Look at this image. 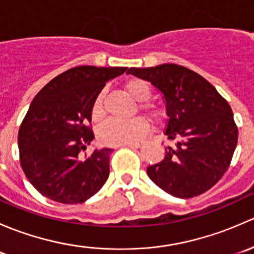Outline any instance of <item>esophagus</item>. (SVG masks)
<instances>
[{"label": "esophagus", "instance_id": "1", "mask_svg": "<svg viewBox=\"0 0 254 254\" xmlns=\"http://www.w3.org/2000/svg\"><path fill=\"white\" fill-rule=\"evenodd\" d=\"M127 146L130 148H139L141 145H140V143H132V145H127Z\"/></svg>", "mask_w": 254, "mask_h": 254}]
</instances>
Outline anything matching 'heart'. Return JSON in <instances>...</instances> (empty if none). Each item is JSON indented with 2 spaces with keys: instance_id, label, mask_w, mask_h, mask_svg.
Here are the masks:
<instances>
[{
  "instance_id": "1",
  "label": "heart",
  "mask_w": 254,
  "mask_h": 254,
  "mask_svg": "<svg viewBox=\"0 0 254 254\" xmlns=\"http://www.w3.org/2000/svg\"><path fill=\"white\" fill-rule=\"evenodd\" d=\"M127 93L137 102H146L151 97L150 86L145 81L139 78L129 79L124 84ZM103 93H99L94 99L92 107V118L96 122H99L104 118ZM143 112L152 120L158 122L165 117V111L153 104H143ZM148 124L142 118H135L132 120H117L112 119L107 122L99 130V140L102 143L108 146H125L139 143L142 141L148 134Z\"/></svg>"
}]
</instances>
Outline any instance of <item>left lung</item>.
<instances>
[{
  "mask_svg": "<svg viewBox=\"0 0 254 254\" xmlns=\"http://www.w3.org/2000/svg\"><path fill=\"white\" fill-rule=\"evenodd\" d=\"M127 73L151 82L162 93L168 122L166 135L176 140L147 176L162 190L188 199L209 190L225 175L237 145L238 130L227 101L194 71L162 64L130 67Z\"/></svg>",
  "mask_w": 254,
  "mask_h": 254,
  "instance_id": "obj_1",
  "label": "left lung"
}]
</instances>
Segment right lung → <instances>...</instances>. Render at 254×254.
<instances>
[{
	"label": "right lung",
	"mask_w": 254,
	"mask_h": 254,
	"mask_svg": "<svg viewBox=\"0 0 254 254\" xmlns=\"http://www.w3.org/2000/svg\"><path fill=\"white\" fill-rule=\"evenodd\" d=\"M127 67L77 66L60 73L30 103L18 132L20 166L45 198L63 204L84 203L109 177L112 148L79 153L94 139L89 123L94 99L109 79Z\"/></svg>",
	"instance_id": "add662e5"
}]
</instances>
